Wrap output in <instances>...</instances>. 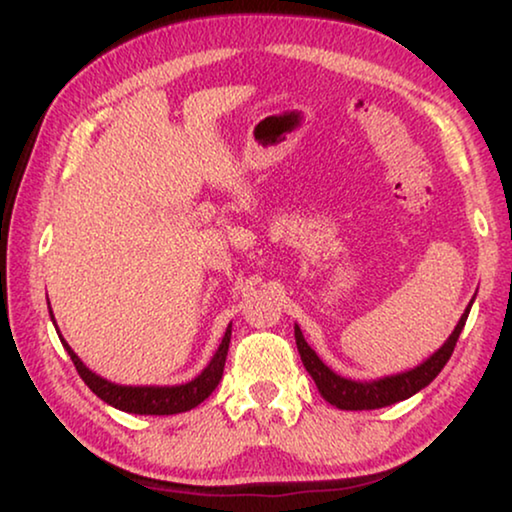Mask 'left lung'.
<instances>
[{
	"label": "left lung",
	"mask_w": 512,
	"mask_h": 512,
	"mask_svg": "<svg viewBox=\"0 0 512 512\" xmlns=\"http://www.w3.org/2000/svg\"><path fill=\"white\" fill-rule=\"evenodd\" d=\"M473 306H466V311L462 318H459L457 327L452 334L448 336L441 348H438L434 355L424 359L422 364H417L415 369L397 373V376H385L378 380H350L338 376L329 369V366L322 362L311 345L306 343L304 334H301L299 325H294V338H297V348L301 355V362H304L306 371L311 373V378L318 385V392L322 394V399L329 401L331 406L341 408V410H373V408H385L392 406V403L403 401L408 397H413L420 390H424L431 380H434L438 373L443 371V366L448 364V359L455 350L457 338L462 334V329L466 325V318H469V311Z\"/></svg>",
	"instance_id": "left-lung-1"
}]
</instances>
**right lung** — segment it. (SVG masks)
<instances>
[{
	"label": "right lung",
	"mask_w": 512,
	"mask_h": 512,
	"mask_svg": "<svg viewBox=\"0 0 512 512\" xmlns=\"http://www.w3.org/2000/svg\"><path fill=\"white\" fill-rule=\"evenodd\" d=\"M50 306V301H48ZM50 320L55 325V315L53 308H48ZM57 329V325H55ZM60 334V331H57ZM229 338H232V325L227 327L225 336H222L220 348L215 350V355L204 371L199 373L197 378H192L190 383L183 385H118L111 383L102 376H97L95 371H90L88 366L81 362V357L76 355L74 350L69 348V343L64 341L60 334V341L64 345V350L69 352L71 362H74L78 376L83 378V383L90 387L92 392L97 394L99 399L109 406L125 410V413H134V415H176V413H185V410L197 408L201 401L211 397V392L218 387L222 380V371H225V359H227V350H229Z\"/></svg>",
	"instance_id": "right-lung-1"
}]
</instances>
